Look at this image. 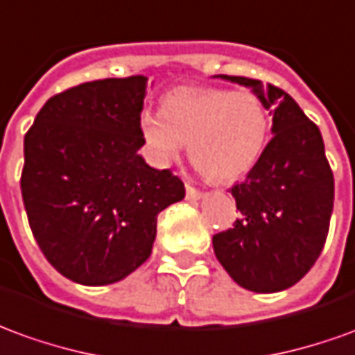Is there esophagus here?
I'll list each match as a JSON object with an SVG mask.
<instances>
[{"mask_svg": "<svg viewBox=\"0 0 355 355\" xmlns=\"http://www.w3.org/2000/svg\"><path fill=\"white\" fill-rule=\"evenodd\" d=\"M202 192H200V190H198V188H194V186H190V184H186V198H188V200H192V202H194V200H200V198H202Z\"/></svg>", "mask_w": 355, "mask_h": 355, "instance_id": "1", "label": "esophagus"}]
</instances>
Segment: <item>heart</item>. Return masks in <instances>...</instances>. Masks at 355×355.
Instances as JSON below:
<instances>
[{"mask_svg": "<svg viewBox=\"0 0 355 355\" xmlns=\"http://www.w3.org/2000/svg\"><path fill=\"white\" fill-rule=\"evenodd\" d=\"M138 130L157 165L173 163L188 142L198 169L213 182H232L263 155L271 117L254 92L178 88L161 100V113L144 111Z\"/></svg>", "mask_w": 355, "mask_h": 355, "instance_id": "heart-1", "label": "heart"}]
</instances>
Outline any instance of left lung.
Masks as SVG:
<instances>
[{"label": "left lung", "mask_w": 355, "mask_h": 355, "mask_svg": "<svg viewBox=\"0 0 355 355\" xmlns=\"http://www.w3.org/2000/svg\"><path fill=\"white\" fill-rule=\"evenodd\" d=\"M217 78L252 88L263 100L272 138L246 180L230 188L240 217L213 236V250L242 288L281 292L313 267L329 234L334 178L323 136L281 88L246 76Z\"/></svg>", "instance_id": "obj_1"}]
</instances>
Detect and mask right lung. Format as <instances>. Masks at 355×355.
<instances>
[{
	"label": "right lung",
	"mask_w": 355,
	"mask_h": 355,
	"mask_svg": "<svg viewBox=\"0 0 355 355\" xmlns=\"http://www.w3.org/2000/svg\"><path fill=\"white\" fill-rule=\"evenodd\" d=\"M148 78H105L49 98L24 136L21 190L32 234L63 277L123 281L150 257L157 215L184 198L138 150Z\"/></svg>",
	"instance_id": "obj_1"
}]
</instances>
